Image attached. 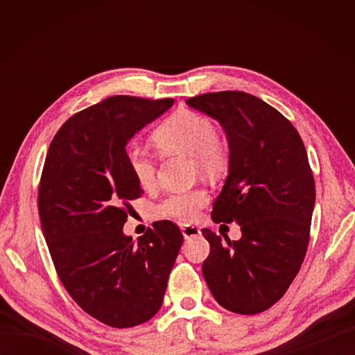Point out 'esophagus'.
Returning <instances> with one entry per match:
<instances>
[{
    "instance_id": "obj_1",
    "label": "esophagus",
    "mask_w": 355,
    "mask_h": 355,
    "mask_svg": "<svg viewBox=\"0 0 355 355\" xmlns=\"http://www.w3.org/2000/svg\"><path fill=\"white\" fill-rule=\"evenodd\" d=\"M182 233L184 239H191V238H195L201 235V230L197 227V225H192V224H184L182 227Z\"/></svg>"
}]
</instances>
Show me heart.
<instances>
[{
  "instance_id": "b5f03b06",
  "label": "heart",
  "mask_w": 355,
  "mask_h": 355,
  "mask_svg": "<svg viewBox=\"0 0 355 355\" xmlns=\"http://www.w3.org/2000/svg\"><path fill=\"white\" fill-rule=\"evenodd\" d=\"M154 141L164 153L193 158L195 171L207 178L221 177L229 169V148L218 139L215 125L198 112L177 111L157 128ZM126 162L140 187L150 189L155 186L157 168L146 149L140 146L128 149ZM207 201L209 195L205 189L175 192L157 206V214L182 221H193Z\"/></svg>"
}]
</instances>
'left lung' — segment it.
<instances>
[{"instance_id":"left-lung-1","label":"left lung","mask_w":355,"mask_h":355,"mask_svg":"<svg viewBox=\"0 0 355 355\" xmlns=\"http://www.w3.org/2000/svg\"><path fill=\"white\" fill-rule=\"evenodd\" d=\"M186 103L223 126L229 172L214 201L215 223L236 221L238 241L209 229L202 276L225 310L258 314L288 290L302 266L315 201L306 149L288 120L243 92L191 97Z\"/></svg>"}]
</instances>
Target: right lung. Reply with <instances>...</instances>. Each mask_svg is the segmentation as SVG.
Returning a JSON list of instances; mask_svg holds the SVG:
<instances>
[{"instance_id":"obj_1","label":"right lung","mask_w":355,"mask_h":355,"mask_svg":"<svg viewBox=\"0 0 355 355\" xmlns=\"http://www.w3.org/2000/svg\"><path fill=\"white\" fill-rule=\"evenodd\" d=\"M172 105L108 97L67 120L45 157L37 209L53 263L74 302L112 328L154 318L183 244L171 221H155L137 243L123 233L128 201L143 193L126 145Z\"/></svg>"}]
</instances>
